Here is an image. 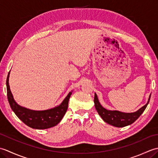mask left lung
I'll use <instances>...</instances> for the list:
<instances>
[{
	"label": "left lung",
	"mask_w": 158,
	"mask_h": 158,
	"mask_svg": "<svg viewBox=\"0 0 158 158\" xmlns=\"http://www.w3.org/2000/svg\"><path fill=\"white\" fill-rule=\"evenodd\" d=\"M151 94L149 96L148 102L146 105L141 107L137 111L134 113H123L118 111V110H109L105 109L99 102L96 93L94 101L96 110L106 123L113 126L121 127L130 125L139 118L140 115L144 112V110H145L147 105L149 102Z\"/></svg>",
	"instance_id": "8db88e82"
}]
</instances>
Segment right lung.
I'll return each instance as SVG.
<instances>
[{"instance_id": "right-lung-1", "label": "right lung", "mask_w": 158, "mask_h": 158, "mask_svg": "<svg viewBox=\"0 0 158 158\" xmlns=\"http://www.w3.org/2000/svg\"><path fill=\"white\" fill-rule=\"evenodd\" d=\"M9 77V73L6 81L9 103L13 111L26 125L35 129H48L56 126L62 120L68 109L69 100L72 92L69 93L63 102L58 106L45 110H33L19 106L15 101L10 90Z\"/></svg>"}]
</instances>
